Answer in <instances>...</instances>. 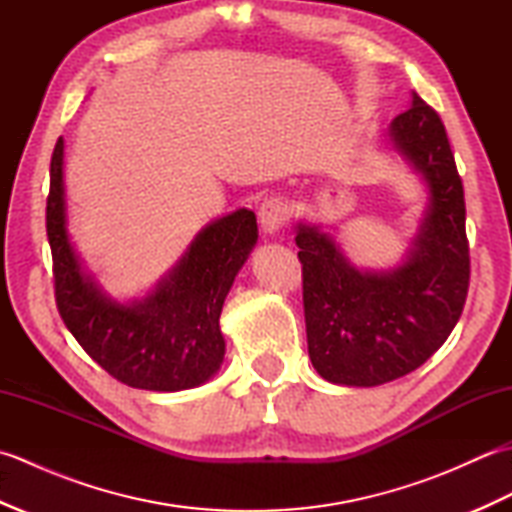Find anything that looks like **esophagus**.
<instances>
[{
    "mask_svg": "<svg viewBox=\"0 0 512 512\" xmlns=\"http://www.w3.org/2000/svg\"><path fill=\"white\" fill-rule=\"evenodd\" d=\"M286 217L288 209L279 198H268L259 206V224H262L264 233H277L286 224Z\"/></svg>",
    "mask_w": 512,
    "mask_h": 512,
    "instance_id": "1",
    "label": "esophagus"
}]
</instances>
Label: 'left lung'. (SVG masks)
<instances>
[{
  "mask_svg": "<svg viewBox=\"0 0 512 512\" xmlns=\"http://www.w3.org/2000/svg\"><path fill=\"white\" fill-rule=\"evenodd\" d=\"M387 140L429 191L405 262L356 268L319 226L297 224L308 354L334 385L376 387L418 369L449 339L469 292L464 189L440 116L413 92Z\"/></svg>",
  "mask_w": 512,
  "mask_h": 512,
  "instance_id": "left-lung-1",
  "label": "left lung"
}]
</instances>
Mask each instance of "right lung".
Wrapping results in <instances>:
<instances>
[{
  "mask_svg": "<svg viewBox=\"0 0 512 512\" xmlns=\"http://www.w3.org/2000/svg\"><path fill=\"white\" fill-rule=\"evenodd\" d=\"M46 228L61 319L107 374L136 389L180 391L220 369L226 350L220 314L257 242L253 211L239 209L202 228L154 292L121 303L85 273L70 242L59 138L50 160Z\"/></svg>",
  "mask_w": 512,
  "mask_h": 512,
  "instance_id": "1",
  "label": "right lung"
}]
</instances>
